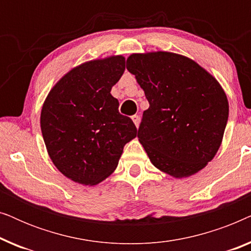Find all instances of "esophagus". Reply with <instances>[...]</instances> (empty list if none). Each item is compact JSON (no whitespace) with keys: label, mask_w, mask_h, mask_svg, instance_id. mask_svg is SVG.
<instances>
[{"label":"esophagus","mask_w":251,"mask_h":251,"mask_svg":"<svg viewBox=\"0 0 251 251\" xmlns=\"http://www.w3.org/2000/svg\"><path fill=\"white\" fill-rule=\"evenodd\" d=\"M131 119H132L133 123L136 125V126H139V116L138 115H132Z\"/></svg>","instance_id":"1"}]
</instances>
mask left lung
<instances>
[{
  "instance_id": "left-lung-1",
  "label": "left lung",
  "mask_w": 251,
  "mask_h": 251,
  "mask_svg": "<svg viewBox=\"0 0 251 251\" xmlns=\"http://www.w3.org/2000/svg\"><path fill=\"white\" fill-rule=\"evenodd\" d=\"M126 70L150 102L138 138L151 162L176 178L197 174L214 159L227 123L221 84L190 58L164 51L133 53Z\"/></svg>"
}]
</instances>
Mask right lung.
Masks as SVG:
<instances>
[{
    "instance_id": "1",
    "label": "right lung",
    "mask_w": 251,
    "mask_h": 251,
    "mask_svg": "<svg viewBox=\"0 0 251 251\" xmlns=\"http://www.w3.org/2000/svg\"><path fill=\"white\" fill-rule=\"evenodd\" d=\"M125 70L122 56L88 61L64 75L44 101L41 130L48 153L76 183L96 185L108 177L137 136L135 123L120 114L111 95Z\"/></svg>"
}]
</instances>
